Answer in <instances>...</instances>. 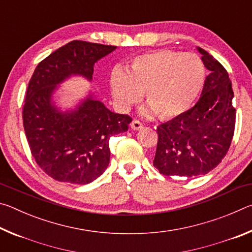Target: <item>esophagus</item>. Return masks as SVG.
I'll use <instances>...</instances> for the list:
<instances>
[{
  "instance_id": "obj_1",
  "label": "esophagus",
  "mask_w": 252,
  "mask_h": 252,
  "mask_svg": "<svg viewBox=\"0 0 252 252\" xmlns=\"http://www.w3.org/2000/svg\"><path fill=\"white\" fill-rule=\"evenodd\" d=\"M142 126H143V125L140 121H138V120H133L131 122V127L133 130H141L142 129Z\"/></svg>"
}]
</instances>
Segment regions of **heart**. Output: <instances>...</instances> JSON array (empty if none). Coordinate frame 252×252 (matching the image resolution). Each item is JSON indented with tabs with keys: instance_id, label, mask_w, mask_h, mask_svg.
<instances>
[{
	"instance_id": "obj_1",
	"label": "heart",
	"mask_w": 252,
	"mask_h": 252,
	"mask_svg": "<svg viewBox=\"0 0 252 252\" xmlns=\"http://www.w3.org/2000/svg\"><path fill=\"white\" fill-rule=\"evenodd\" d=\"M206 69L197 54L172 50H156L132 59L126 73L116 69L110 84L113 97L126 109L141 99L144 92L148 105L143 116L161 120L182 116L201 92Z\"/></svg>"
}]
</instances>
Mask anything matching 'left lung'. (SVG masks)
Instances as JSON below:
<instances>
[{
    "mask_svg": "<svg viewBox=\"0 0 252 252\" xmlns=\"http://www.w3.org/2000/svg\"><path fill=\"white\" fill-rule=\"evenodd\" d=\"M210 71L197 103L182 116L157 127L155 168L164 176L198 177L218 165L231 144L236 109L227 70L201 48H197Z\"/></svg>",
    "mask_w": 252,
    "mask_h": 252,
    "instance_id": "obj_1",
    "label": "left lung"
}]
</instances>
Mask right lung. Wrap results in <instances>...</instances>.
I'll list each match as a JSON object with an SVG mask.
<instances>
[{
	"instance_id": "right-lung-1",
	"label": "right lung",
	"mask_w": 252,
	"mask_h": 252,
	"mask_svg": "<svg viewBox=\"0 0 252 252\" xmlns=\"http://www.w3.org/2000/svg\"><path fill=\"white\" fill-rule=\"evenodd\" d=\"M113 45L72 41L54 51L34 70L25 95L23 126L37 165L54 180L87 185L108 168L109 140L126 132L132 119L110 111L90 93L73 110L52 101L59 84L72 75L92 80L94 63Z\"/></svg>"
}]
</instances>
